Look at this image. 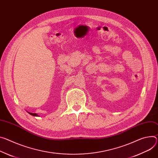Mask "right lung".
<instances>
[{
  "instance_id": "add662e5",
  "label": "right lung",
  "mask_w": 158,
  "mask_h": 158,
  "mask_svg": "<svg viewBox=\"0 0 158 158\" xmlns=\"http://www.w3.org/2000/svg\"><path fill=\"white\" fill-rule=\"evenodd\" d=\"M28 113L30 114H31V115H33V116H35V117H38V114H37L36 113H30V112H28Z\"/></svg>"
}]
</instances>
